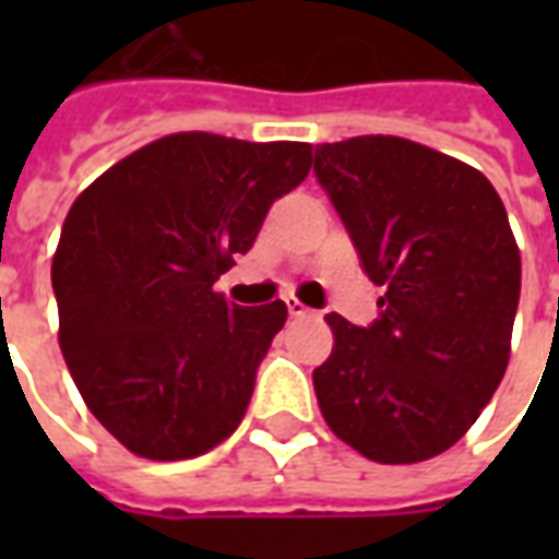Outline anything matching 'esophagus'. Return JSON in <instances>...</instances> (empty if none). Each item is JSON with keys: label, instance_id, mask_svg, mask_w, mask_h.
<instances>
[{"label": "esophagus", "instance_id": "1", "mask_svg": "<svg viewBox=\"0 0 559 559\" xmlns=\"http://www.w3.org/2000/svg\"><path fill=\"white\" fill-rule=\"evenodd\" d=\"M287 311H290V317H311L314 311L311 308H305L299 299H287Z\"/></svg>", "mask_w": 559, "mask_h": 559}]
</instances>
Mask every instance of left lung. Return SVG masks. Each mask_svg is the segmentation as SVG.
<instances>
[{
  "label": "left lung",
  "instance_id": "8db88e82",
  "mask_svg": "<svg viewBox=\"0 0 559 559\" xmlns=\"http://www.w3.org/2000/svg\"><path fill=\"white\" fill-rule=\"evenodd\" d=\"M314 176L386 290L371 326L326 314L320 413L371 461H428L479 419L509 365L521 254L503 200L464 160L383 134L317 146Z\"/></svg>",
  "mask_w": 559,
  "mask_h": 559
}]
</instances>
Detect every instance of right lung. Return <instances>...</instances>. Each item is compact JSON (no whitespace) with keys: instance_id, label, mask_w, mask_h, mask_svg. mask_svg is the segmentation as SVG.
<instances>
[{"instance_id":"1","label":"right lung","mask_w":559,"mask_h":559,"mask_svg":"<svg viewBox=\"0 0 559 559\" xmlns=\"http://www.w3.org/2000/svg\"><path fill=\"white\" fill-rule=\"evenodd\" d=\"M308 143L185 131L138 148L74 200L53 257L59 347L92 416L134 455L197 457L242 421L287 305L215 293Z\"/></svg>"}]
</instances>
